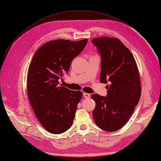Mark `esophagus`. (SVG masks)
Listing matches in <instances>:
<instances>
[{"label":"esophagus","instance_id":"1","mask_svg":"<svg viewBox=\"0 0 161 161\" xmlns=\"http://www.w3.org/2000/svg\"><path fill=\"white\" fill-rule=\"evenodd\" d=\"M90 94L89 93H83V97H84L85 98H86V99H89V98L90 97Z\"/></svg>","mask_w":161,"mask_h":161}]
</instances>
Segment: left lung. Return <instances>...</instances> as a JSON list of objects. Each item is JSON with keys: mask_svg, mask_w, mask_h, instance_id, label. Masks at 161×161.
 <instances>
[{"mask_svg": "<svg viewBox=\"0 0 161 161\" xmlns=\"http://www.w3.org/2000/svg\"><path fill=\"white\" fill-rule=\"evenodd\" d=\"M92 41L101 56L100 81L110 83L107 97L92 95L96 104L93 117L101 129L115 131L129 120L140 99L139 70L134 56L120 39L101 37Z\"/></svg>", "mask_w": 161, "mask_h": 161, "instance_id": "8db88e82", "label": "left lung"}]
</instances>
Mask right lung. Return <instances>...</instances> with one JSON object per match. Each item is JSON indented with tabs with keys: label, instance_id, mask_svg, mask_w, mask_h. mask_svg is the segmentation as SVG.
Returning a JSON list of instances; mask_svg holds the SVG:
<instances>
[{
	"label": "right lung",
	"instance_id": "1",
	"mask_svg": "<svg viewBox=\"0 0 161 161\" xmlns=\"http://www.w3.org/2000/svg\"><path fill=\"white\" fill-rule=\"evenodd\" d=\"M87 43V39L48 41L34 54L30 64L27 96L39 122L51 134H62L72 125L82 93L59 86L58 80L68 72Z\"/></svg>",
	"mask_w": 161,
	"mask_h": 161
}]
</instances>
